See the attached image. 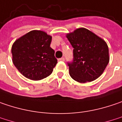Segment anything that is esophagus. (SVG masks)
I'll use <instances>...</instances> for the list:
<instances>
[{"mask_svg": "<svg viewBox=\"0 0 122 122\" xmlns=\"http://www.w3.org/2000/svg\"><path fill=\"white\" fill-rule=\"evenodd\" d=\"M59 61H65V59H64L63 57H61V58H60V59H59Z\"/></svg>", "mask_w": 122, "mask_h": 122, "instance_id": "obj_1", "label": "esophagus"}]
</instances>
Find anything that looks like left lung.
I'll return each instance as SVG.
<instances>
[{"label": "left lung", "mask_w": 122, "mask_h": 122, "mask_svg": "<svg viewBox=\"0 0 122 122\" xmlns=\"http://www.w3.org/2000/svg\"><path fill=\"white\" fill-rule=\"evenodd\" d=\"M73 50V61L68 63L70 76L79 83L92 81L103 73L109 62L105 41L86 28L66 35Z\"/></svg>", "instance_id": "8db88e82"}]
</instances>
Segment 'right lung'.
I'll return each instance as SVG.
<instances>
[{"label": "right lung", "instance_id": "obj_1", "mask_svg": "<svg viewBox=\"0 0 122 122\" xmlns=\"http://www.w3.org/2000/svg\"><path fill=\"white\" fill-rule=\"evenodd\" d=\"M52 36L32 30L16 40L11 47L12 61L26 78L38 81L50 75L57 63L50 47Z\"/></svg>", "mask_w": 122, "mask_h": 122}]
</instances>
